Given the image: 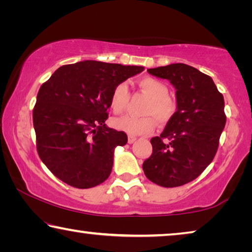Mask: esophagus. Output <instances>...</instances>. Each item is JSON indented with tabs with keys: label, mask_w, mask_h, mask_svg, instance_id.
I'll return each mask as SVG.
<instances>
[{
	"label": "esophagus",
	"mask_w": 252,
	"mask_h": 252,
	"mask_svg": "<svg viewBox=\"0 0 252 252\" xmlns=\"http://www.w3.org/2000/svg\"><path fill=\"white\" fill-rule=\"evenodd\" d=\"M135 140H136L135 136H133V135H129V138H127V142H129L130 144H132L133 142H135Z\"/></svg>",
	"instance_id": "obj_1"
}]
</instances>
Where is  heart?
<instances>
[{"label":"heart","instance_id":"obj_1","mask_svg":"<svg viewBox=\"0 0 252 252\" xmlns=\"http://www.w3.org/2000/svg\"><path fill=\"white\" fill-rule=\"evenodd\" d=\"M139 87L151 97L144 114L146 117L135 118L125 116L112 120V126L117 130L126 132L131 135L149 134L156 129L157 121L167 123L176 113V104L169 97L167 84L155 78H142L139 80ZM130 100V93L126 82L114 87L110 97V106L114 113H122L126 109Z\"/></svg>","mask_w":252,"mask_h":252}]
</instances>
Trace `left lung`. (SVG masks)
<instances>
[{"label": "left lung", "instance_id": "left-lung-1", "mask_svg": "<svg viewBox=\"0 0 252 252\" xmlns=\"http://www.w3.org/2000/svg\"><path fill=\"white\" fill-rule=\"evenodd\" d=\"M148 72L173 85L177 111L151 139L152 155L142 168L158 186L180 187L198 178L216 156L225 126L223 95L210 76L183 63Z\"/></svg>", "mask_w": 252, "mask_h": 252}]
</instances>
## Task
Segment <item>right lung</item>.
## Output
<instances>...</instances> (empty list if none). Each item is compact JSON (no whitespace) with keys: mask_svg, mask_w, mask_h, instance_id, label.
Here are the masks:
<instances>
[{"mask_svg":"<svg viewBox=\"0 0 252 252\" xmlns=\"http://www.w3.org/2000/svg\"><path fill=\"white\" fill-rule=\"evenodd\" d=\"M143 70L88 60L62 65L41 85L33 109L36 149L55 177L79 189L109 178L114 149L127 142L125 132L105 125L111 93Z\"/></svg>","mask_w":252,"mask_h":252,"instance_id":"add662e5","label":"right lung"}]
</instances>
